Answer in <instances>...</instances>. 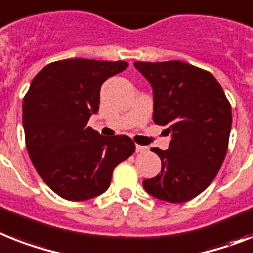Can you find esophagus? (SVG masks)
<instances>
[{"mask_svg": "<svg viewBox=\"0 0 253 253\" xmlns=\"http://www.w3.org/2000/svg\"><path fill=\"white\" fill-rule=\"evenodd\" d=\"M147 147L146 146H141V145H135V151L137 152H146L147 151Z\"/></svg>", "mask_w": 253, "mask_h": 253, "instance_id": "34e87169", "label": "esophagus"}]
</instances>
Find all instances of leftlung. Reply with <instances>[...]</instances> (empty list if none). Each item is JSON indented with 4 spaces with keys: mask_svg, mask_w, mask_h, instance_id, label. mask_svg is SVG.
I'll return each mask as SVG.
<instances>
[{
    "mask_svg": "<svg viewBox=\"0 0 253 253\" xmlns=\"http://www.w3.org/2000/svg\"><path fill=\"white\" fill-rule=\"evenodd\" d=\"M154 93L155 124L172 135L168 150L154 147L162 160L156 177L143 181L150 195L183 203L210 186L229 145L231 106L212 74L179 60L134 62Z\"/></svg>",
    "mask_w": 253,
    "mask_h": 253,
    "instance_id": "1",
    "label": "left lung"
}]
</instances>
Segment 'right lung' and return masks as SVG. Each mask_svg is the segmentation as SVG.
Listing matches in <instances>:
<instances>
[{"label":"right lung","instance_id":"add662e5","mask_svg":"<svg viewBox=\"0 0 253 253\" xmlns=\"http://www.w3.org/2000/svg\"><path fill=\"white\" fill-rule=\"evenodd\" d=\"M126 62L72 58L53 62L32 80L23 101L29 158L59 197L81 202L108 189L115 167L134 152L128 135L103 137L87 126L99 110V91Z\"/></svg>","mask_w":253,"mask_h":253}]
</instances>
